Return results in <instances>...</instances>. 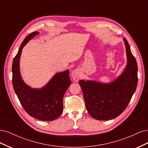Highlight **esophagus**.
Segmentation results:
<instances>
[{"label":"esophagus","mask_w":148,"mask_h":148,"mask_svg":"<svg viewBox=\"0 0 148 148\" xmlns=\"http://www.w3.org/2000/svg\"><path fill=\"white\" fill-rule=\"evenodd\" d=\"M71 77H72L75 82H78L79 79L81 78V72L78 69L75 70L71 73Z\"/></svg>","instance_id":"1"}]
</instances>
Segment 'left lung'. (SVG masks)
Returning a JSON list of instances; mask_svg holds the SVG:
<instances>
[{
    "instance_id": "1",
    "label": "left lung",
    "mask_w": 148,
    "mask_h": 148,
    "mask_svg": "<svg viewBox=\"0 0 148 148\" xmlns=\"http://www.w3.org/2000/svg\"><path fill=\"white\" fill-rule=\"evenodd\" d=\"M127 58L126 68L109 83L79 80L88 112L94 119L108 120L118 117L126 109L138 84V66L127 39L123 38Z\"/></svg>"
}]
</instances>
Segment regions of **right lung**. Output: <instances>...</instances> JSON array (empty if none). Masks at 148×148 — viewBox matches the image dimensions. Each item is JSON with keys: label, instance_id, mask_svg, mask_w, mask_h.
<instances>
[{"label": "right lung", "instance_id": "right-lung-1", "mask_svg": "<svg viewBox=\"0 0 148 148\" xmlns=\"http://www.w3.org/2000/svg\"><path fill=\"white\" fill-rule=\"evenodd\" d=\"M39 33L34 31L25 38L12 64L13 89L23 109L31 117L43 121H52L63 112V97L71 84L69 70L57 73L45 86L32 88L21 78L20 59L26 43Z\"/></svg>", "mask_w": 148, "mask_h": 148}]
</instances>
